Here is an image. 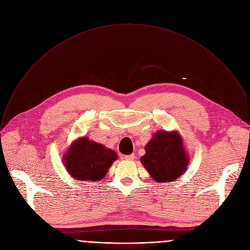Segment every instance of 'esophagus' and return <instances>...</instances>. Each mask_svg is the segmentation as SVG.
I'll use <instances>...</instances> for the list:
<instances>
[{"label": "esophagus", "mask_w": 250, "mask_h": 250, "mask_svg": "<svg viewBox=\"0 0 250 250\" xmlns=\"http://www.w3.org/2000/svg\"><path fill=\"white\" fill-rule=\"evenodd\" d=\"M124 158L125 160H133L134 159V154H130V155H125Z\"/></svg>", "instance_id": "34e87169"}]
</instances>
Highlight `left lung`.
Here are the masks:
<instances>
[{
	"label": "left lung",
	"instance_id": "1",
	"mask_svg": "<svg viewBox=\"0 0 250 250\" xmlns=\"http://www.w3.org/2000/svg\"><path fill=\"white\" fill-rule=\"evenodd\" d=\"M145 149L140 161L156 183L177 180L187 170L189 157L177 131H157Z\"/></svg>",
	"mask_w": 250,
	"mask_h": 250
}]
</instances>
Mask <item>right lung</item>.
Segmentation results:
<instances>
[{"instance_id": "right-lung-1", "label": "right lung", "mask_w": 250, "mask_h": 250, "mask_svg": "<svg viewBox=\"0 0 250 250\" xmlns=\"http://www.w3.org/2000/svg\"><path fill=\"white\" fill-rule=\"evenodd\" d=\"M118 154L84 136L73 141L63 156L67 172L78 181H100L105 176Z\"/></svg>"}]
</instances>
